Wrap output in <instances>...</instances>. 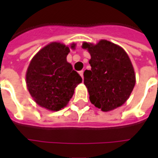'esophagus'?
I'll use <instances>...</instances> for the list:
<instances>
[{
    "label": "esophagus",
    "mask_w": 158,
    "mask_h": 158,
    "mask_svg": "<svg viewBox=\"0 0 158 158\" xmlns=\"http://www.w3.org/2000/svg\"><path fill=\"white\" fill-rule=\"evenodd\" d=\"M79 73V74H80V76L82 77V79H84V70H80Z\"/></svg>",
    "instance_id": "1"
}]
</instances>
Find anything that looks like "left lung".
I'll return each mask as SVG.
<instances>
[{
	"instance_id": "8db88e82",
	"label": "left lung",
	"mask_w": 158,
	"mask_h": 158,
	"mask_svg": "<svg viewBox=\"0 0 158 158\" xmlns=\"http://www.w3.org/2000/svg\"><path fill=\"white\" fill-rule=\"evenodd\" d=\"M82 48L91 55V69L84 73L90 102L102 111L122 106L135 85V70L127 53L106 40L96 45L84 43Z\"/></svg>"
}]
</instances>
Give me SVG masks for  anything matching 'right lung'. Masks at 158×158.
Listing matches in <instances>:
<instances>
[{"mask_svg": "<svg viewBox=\"0 0 158 158\" xmlns=\"http://www.w3.org/2000/svg\"><path fill=\"white\" fill-rule=\"evenodd\" d=\"M75 48L73 43L71 48ZM69 48L52 43L33 56L26 73L28 92L36 103L50 110H61L69 102L82 78L66 60Z\"/></svg>", "mask_w": 158, "mask_h": 158, "instance_id": "right-lung-1", "label": "right lung"}]
</instances>
